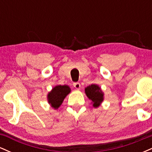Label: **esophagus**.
<instances>
[{"label":"esophagus","mask_w":152,"mask_h":152,"mask_svg":"<svg viewBox=\"0 0 152 152\" xmlns=\"http://www.w3.org/2000/svg\"><path fill=\"white\" fill-rule=\"evenodd\" d=\"M73 85H74L75 88H76V89H79V88H81V84H80L79 83H78V82L74 83H73Z\"/></svg>","instance_id":"obj_1"}]
</instances>
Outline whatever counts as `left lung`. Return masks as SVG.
<instances>
[{
	"mask_svg": "<svg viewBox=\"0 0 152 152\" xmlns=\"http://www.w3.org/2000/svg\"><path fill=\"white\" fill-rule=\"evenodd\" d=\"M86 96L94 103V107H98L104 99V94L101 88L96 84H92L85 88Z\"/></svg>",
	"mask_w": 152,
	"mask_h": 152,
	"instance_id": "obj_1",
	"label": "left lung"
}]
</instances>
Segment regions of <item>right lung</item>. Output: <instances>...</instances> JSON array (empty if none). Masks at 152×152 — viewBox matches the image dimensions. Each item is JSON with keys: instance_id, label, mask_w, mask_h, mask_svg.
Here are the masks:
<instances>
[{"instance_id": "right-lung-1", "label": "right lung", "mask_w": 152, "mask_h": 152, "mask_svg": "<svg viewBox=\"0 0 152 152\" xmlns=\"http://www.w3.org/2000/svg\"><path fill=\"white\" fill-rule=\"evenodd\" d=\"M70 88L66 85H64V86L59 85V86H55L48 94V103L55 109H58L59 106L61 105L64 98L70 93Z\"/></svg>"}]
</instances>
